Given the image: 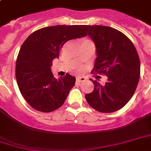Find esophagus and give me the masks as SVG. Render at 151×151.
Masks as SVG:
<instances>
[{
  "label": "esophagus",
  "instance_id": "esophagus-1",
  "mask_svg": "<svg viewBox=\"0 0 151 151\" xmlns=\"http://www.w3.org/2000/svg\"><path fill=\"white\" fill-rule=\"evenodd\" d=\"M85 80H86V78H84V77H78L77 78L78 83H82V82H84Z\"/></svg>",
  "mask_w": 151,
  "mask_h": 151
}]
</instances>
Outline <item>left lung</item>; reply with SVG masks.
I'll list each match as a JSON object with an SVG mask.
<instances>
[{
  "mask_svg": "<svg viewBox=\"0 0 151 151\" xmlns=\"http://www.w3.org/2000/svg\"><path fill=\"white\" fill-rule=\"evenodd\" d=\"M93 41L96 58L91 73H105L107 83L102 86L91 79L92 92L86 94L88 104L101 113H112L130 101L140 78L141 64L134 45L114 28L101 25H82Z\"/></svg>",
  "mask_w": 151,
  "mask_h": 151,
  "instance_id": "8db88e82",
  "label": "left lung"
}]
</instances>
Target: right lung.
Returning a JSON list of instances; mask_svg holds the SVG:
<instances>
[{
	"label": "right lung",
	"mask_w": 151,
	"mask_h": 151,
	"mask_svg": "<svg viewBox=\"0 0 151 151\" xmlns=\"http://www.w3.org/2000/svg\"><path fill=\"white\" fill-rule=\"evenodd\" d=\"M82 25H56L32 32L22 45L16 61L17 83L33 109L47 113L60 108L75 84L67 73L56 79L51 73L54 59L69 40L86 37Z\"/></svg>",
	"instance_id": "obj_1"
}]
</instances>
